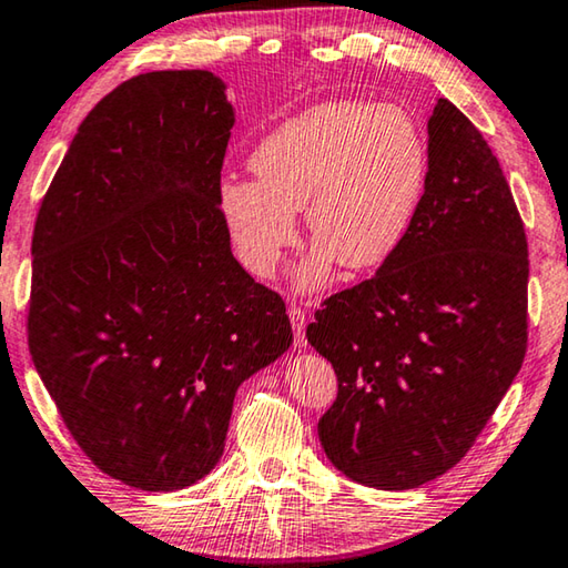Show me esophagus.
Wrapping results in <instances>:
<instances>
[{
    "instance_id": "1",
    "label": "esophagus",
    "mask_w": 568,
    "mask_h": 568,
    "mask_svg": "<svg viewBox=\"0 0 568 568\" xmlns=\"http://www.w3.org/2000/svg\"><path fill=\"white\" fill-rule=\"evenodd\" d=\"M287 315H291V323H293V333H295V348H303L305 345V313L301 311V307H291L287 311Z\"/></svg>"
}]
</instances>
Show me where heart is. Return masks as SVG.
Returning a JSON list of instances; mask_svg holds the SVG:
<instances>
[{"label": "heart", "mask_w": 568, "mask_h": 568, "mask_svg": "<svg viewBox=\"0 0 568 568\" xmlns=\"http://www.w3.org/2000/svg\"><path fill=\"white\" fill-rule=\"evenodd\" d=\"M257 180L227 178L220 210L237 261L271 277L297 243V215L315 247L297 267L301 291H321L333 263L373 271L408 237L428 190L430 152L420 128L396 104L323 102L277 124L257 142Z\"/></svg>", "instance_id": "heart-1"}]
</instances>
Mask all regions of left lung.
Masks as SVG:
<instances>
[{"label": "left lung", "mask_w": 568, "mask_h": 568, "mask_svg": "<svg viewBox=\"0 0 568 568\" xmlns=\"http://www.w3.org/2000/svg\"><path fill=\"white\" fill-rule=\"evenodd\" d=\"M428 152L408 237L371 281L331 295L305 331L338 376L318 420L325 456L383 491L454 468L526 355L528 245L501 165L448 100L428 120Z\"/></svg>", "instance_id": "1"}]
</instances>
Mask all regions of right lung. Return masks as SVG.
Instances as JSON below:
<instances>
[{
    "label": "right lung",
    "mask_w": 568,
    "mask_h": 568,
    "mask_svg": "<svg viewBox=\"0 0 568 568\" xmlns=\"http://www.w3.org/2000/svg\"><path fill=\"white\" fill-rule=\"evenodd\" d=\"M225 82L148 72L94 104L40 205L27 335L77 446L142 491L223 456L240 383L291 348L285 303L230 250Z\"/></svg>",
    "instance_id": "right-lung-1"
}]
</instances>
